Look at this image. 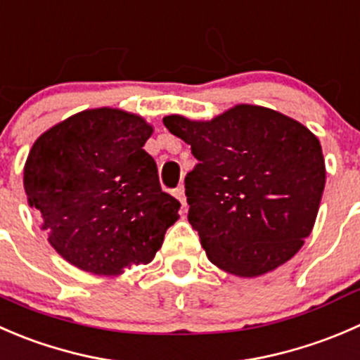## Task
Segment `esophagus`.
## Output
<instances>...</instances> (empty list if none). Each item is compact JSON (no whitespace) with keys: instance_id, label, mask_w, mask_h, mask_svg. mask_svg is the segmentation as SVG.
<instances>
[{"instance_id":"34e87169","label":"esophagus","mask_w":360,"mask_h":360,"mask_svg":"<svg viewBox=\"0 0 360 360\" xmlns=\"http://www.w3.org/2000/svg\"><path fill=\"white\" fill-rule=\"evenodd\" d=\"M175 198L179 199V201L181 202V206H187V198H185V188H184V185H180V187H176L175 188Z\"/></svg>"}]
</instances>
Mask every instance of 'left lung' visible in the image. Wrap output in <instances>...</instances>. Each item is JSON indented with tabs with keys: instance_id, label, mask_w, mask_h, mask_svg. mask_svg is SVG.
Returning <instances> with one entry per match:
<instances>
[{
	"instance_id": "obj_1",
	"label": "left lung",
	"mask_w": 360,
	"mask_h": 360,
	"mask_svg": "<svg viewBox=\"0 0 360 360\" xmlns=\"http://www.w3.org/2000/svg\"><path fill=\"white\" fill-rule=\"evenodd\" d=\"M162 122L198 159L185 195L210 261L240 278L290 261L315 226L326 187L319 138L276 110L247 103L212 120L175 113Z\"/></svg>"
}]
</instances>
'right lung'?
<instances>
[{"instance_id":"right-lung-1","label":"right lung","mask_w":360,"mask_h":360,"mask_svg":"<svg viewBox=\"0 0 360 360\" xmlns=\"http://www.w3.org/2000/svg\"><path fill=\"white\" fill-rule=\"evenodd\" d=\"M154 127L120 108H91L45 131L24 165V191L56 252L82 271L148 264L180 202L161 191L143 150Z\"/></svg>"}]
</instances>
